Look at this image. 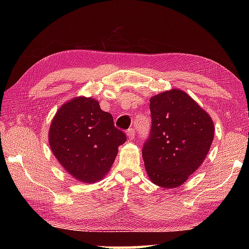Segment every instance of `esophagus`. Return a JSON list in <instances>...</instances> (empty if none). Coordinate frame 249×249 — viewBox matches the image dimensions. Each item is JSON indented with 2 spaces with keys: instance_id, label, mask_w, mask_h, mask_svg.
<instances>
[{
  "instance_id": "34e87169",
  "label": "esophagus",
  "mask_w": 249,
  "mask_h": 249,
  "mask_svg": "<svg viewBox=\"0 0 249 249\" xmlns=\"http://www.w3.org/2000/svg\"><path fill=\"white\" fill-rule=\"evenodd\" d=\"M126 135H127V138L129 140H134V138H135V130L133 128H129L127 131H126Z\"/></svg>"
}]
</instances>
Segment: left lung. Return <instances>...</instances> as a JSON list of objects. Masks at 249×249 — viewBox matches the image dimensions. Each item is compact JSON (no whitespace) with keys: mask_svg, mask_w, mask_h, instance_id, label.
<instances>
[{"mask_svg":"<svg viewBox=\"0 0 249 249\" xmlns=\"http://www.w3.org/2000/svg\"><path fill=\"white\" fill-rule=\"evenodd\" d=\"M150 110L152 127L142 149L147 176L160 187H178L208 155L214 139V123L178 89L153 96Z\"/></svg>","mask_w":249,"mask_h":249,"instance_id":"left-lung-1","label":"left lung"}]
</instances>
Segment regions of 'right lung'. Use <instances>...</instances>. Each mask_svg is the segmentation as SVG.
<instances>
[{
	"label": "right lung",
	"instance_id": "1",
	"mask_svg": "<svg viewBox=\"0 0 249 249\" xmlns=\"http://www.w3.org/2000/svg\"><path fill=\"white\" fill-rule=\"evenodd\" d=\"M126 135L96 99L79 96L62 105L49 129V145L61 166L83 183L102 179L113 165Z\"/></svg>",
	"mask_w": 249,
	"mask_h": 249
}]
</instances>
